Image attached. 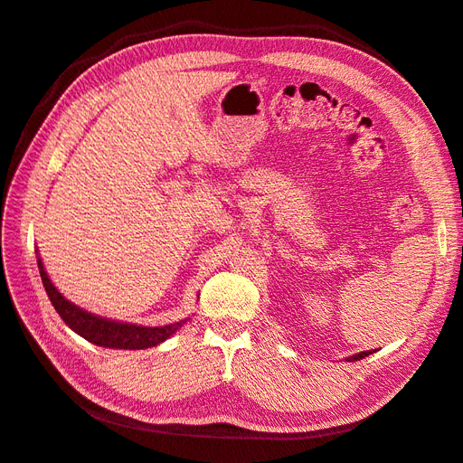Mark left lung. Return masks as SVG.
I'll return each instance as SVG.
<instances>
[{"label": "left lung", "mask_w": 463, "mask_h": 463, "mask_svg": "<svg viewBox=\"0 0 463 463\" xmlns=\"http://www.w3.org/2000/svg\"><path fill=\"white\" fill-rule=\"evenodd\" d=\"M370 354H372V350H370V352H360V354H355V355H352V358H348V362H358V360L365 358V355H370Z\"/></svg>", "instance_id": "1"}]
</instances>
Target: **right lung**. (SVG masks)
<instances>
[{"instance_id":"right-lung-1","label":"right lung","mask_w":463,"mask_h":463,"mask_svg":"<svg viewBox=\"0 0 463 463\" xmlns=\"http://www.w3.org/2000/svg\"><path fill=\"white\" fill-rule=\"evenodd\" d=\"M39 271L46 295L61 315L62 321L78 333L81 338H86L91 345H98L103 348H118V350H145L150 346H156L165 338H170L177 328L184 325V321L165 325V326H137L127 323H115L101 318L98 315L86 313L80 307L66 301L58 289L52 286V281L46 276L43 262L39 260Z\"/></svg>"}]
</instances>
